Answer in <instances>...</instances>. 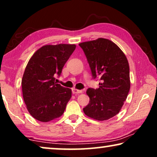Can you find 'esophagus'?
<instances>
[{
	"label": "esophagus",
	"mask_w": 157,
	"mask_h": 157,
	"mask_svg": "<svg viewBox=\"0 0 157 157\" xmlns=\"http://www.w3.org/2000/svg\"><path fill=\"white\" fill-rule=\"evenodd\" d=\"M82 92H83L82 90H78V89H72V93L74 94H81V93H82Z\"/></svg>",
	"instance_id": "obj_1"
}]
</instances>
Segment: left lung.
Segmentation results:
<instances>
[{
    "label": "left lung",
    "instance_id": "obj_1",
    "mask_svg": "<svg viewBox=\"0 0 157 157\" xmlns=\"http://www.w3.org/2000/svg\"><path fill=\"white\" fill-rule=\"evenodd\" d=\"M78 45L86 56L93 78L101 80L98 89L86 91L90 101L83 112L98 121L108 120L119 113L129 91L128 60L119 47L106 38Z\"/></svg>",
    "mask_w": 157,
    "mask_h": 157
}]
</instances>
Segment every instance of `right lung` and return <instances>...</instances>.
<instances>
[{
  "instance_id": "add662e5",
  "label": "right lung",
  "mask_w": 157,
  "mask_h": 157,
  "mask_svg": "<svg viewBox=\"0 0 157 157\" xmlns=\"http://www.w3.org/2000/svg\"><path fill=\"white\" fill-rule=\"evenodd\" d=\"M76 48L75 44L46 45L32 56L25 67L21 85L23 100L30 114L48 122L63 115L71 98V89L55 82Z\"/></svg>"
}]
</instances>
